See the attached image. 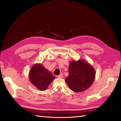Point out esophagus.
<instances>
[{"label":"esophagus","mask_w":121,"mask_h":121,"mask_svg":"<svg viewBox=\"0 0 121 121\" xmlns=\"http://www.w3.org/2000/svg\"><path fill=\"white\" fill-rule=\"evenodd\" d=\"M58 77L59 78H63V73H60V74L58 76Z\"/></svg>","instance_id":"esophagus-1"}]
</instances>
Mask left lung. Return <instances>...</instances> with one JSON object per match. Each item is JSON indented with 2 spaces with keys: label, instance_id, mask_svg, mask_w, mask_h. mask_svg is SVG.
Masks as SVG:
<instances>
[{
  "label": "left lung",
  "instance_id": "1",
  "mask_svg": "<svg viewBox=\"0 0 121 121\" xmlns=\"http://www.w3.org/2000/svg\"><path fill=\"white\" fill-rule=\"evenodd\" d=\"M69 72L65 81L70 89L75 92L84 91L89 88L96 75L93 66L82 59L71 61Z\"/></svg>",
  "mask_w": 121,
  "mask_h": 121
}]
</instances>
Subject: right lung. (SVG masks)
I'll return each instance as SVG.
<instances>
[{"label": "right lung", "instance_id": "right-lung-1", "mask_svg": "<svg viewBox=\"0 0 121 121\" xmlns=\"http://www.w3.org/2000/svg\"><path fill=\"white\" fill-rule=\"evenodd\" d=\"M29 78L31 83L41 91L46 90L55 79L52 73L41 64H35L31 68Z\"/></svg>", "mask_w": 121, "mask_h": 121}]
</instances>
